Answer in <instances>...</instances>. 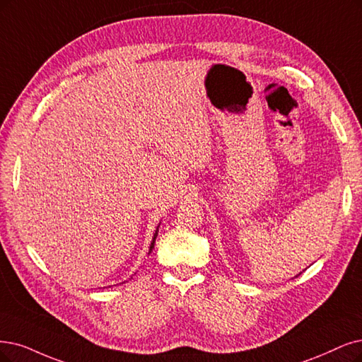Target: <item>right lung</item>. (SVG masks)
Instances as JSON below:
<instances>
[{
	"mask_svg": "<svg viewBox=\"0 0 362 362\" xmlns=\"http://www.w3.org/2000/svg\"><path fill=\"white\" fill-rule=\"evenodd\" d=\"M158 230H159V225L156 226V231H155V234H153L152 243H151V247H149V253H152V250H153V247H155V240H156V235H158Z\"/></svg>",
	"mask_w": 362,
	"mask_h": 362,
	"instance_id": "1",
	"label": "right lung"
}]
</instances>
